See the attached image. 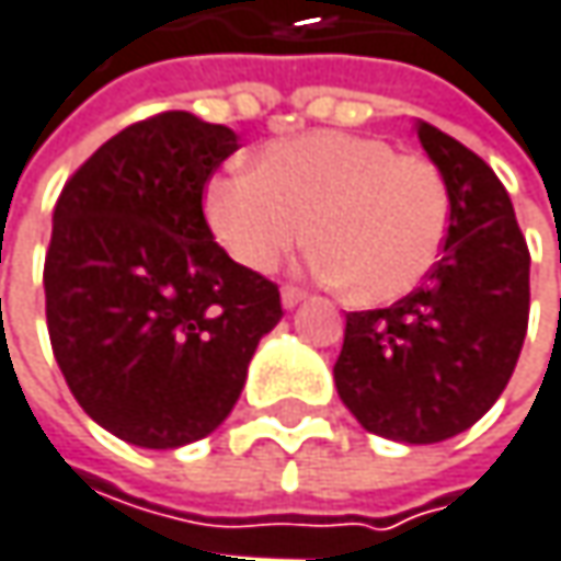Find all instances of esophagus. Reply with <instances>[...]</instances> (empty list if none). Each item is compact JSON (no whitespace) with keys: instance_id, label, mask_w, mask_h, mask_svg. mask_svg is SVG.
<instances>
[{"instance_id":"obj_1","label":"esophagus","mask_w":561,"mask_h":561,"mask_svg":"<svg viewBox=\"0 0 561 561\" xmlns=\"http://www.w3.org/2000/svg\"><path fill=\"white\" fill-rule=\"evenodd\" d=\"M301 298H305V291H301V288H295V285H285V288H282V308H288V311H291V308H298V305H301Z\"/></svg>"}]
</instances>
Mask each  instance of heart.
Wrapping results in <instances>:
<instances>
[{"label": "heart", "instance_id": "b5f03b06", "mask_svg": "<svg viewBox=\"0 0 561 561\" xmlns=\"http://www.w3.org/2000/svg\"><path fill=\"white\" fill-rule=\"evenodd\" d=\"M205 218L230 256L273 273L318 243L311 266L356 305H388L427 279L449 228V188L431 160L373 134L308 130L260 150L256 170L205 188Z\"/></svg>", "mask_w": 561, "mask_h": 561}]
</instances>
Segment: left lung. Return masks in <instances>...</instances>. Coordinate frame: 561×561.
I'll list each match as a JSON object with an SVG mask.
<instances>
[{"instance_id": "obj_1", "label": "left lung", "mask_w": 561, "mask_h": 561, "mask_svg": "<svg viewBox=\"0 0 561 561\" xmlns=\"http://www.w3.org/2000/svg\"><path fill=\"white\" fill-rule=\"evenodd\" d=\"M414 128L449 188L443 253L391 308L346 314L333 382L366 431L421 446L469 431L511 382L530 318V250L482 157L427 122Z\"/></svg>"}]
</instances>
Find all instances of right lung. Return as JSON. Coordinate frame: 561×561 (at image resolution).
<instances>
[{"instance_id":"1","label":"right lung","mask_w":561,"mask_h":561,"mask_svg":"<svg viewBox=\"0 0 561 561\" xmlns=\"http://www.w3.org/2000/svg\"><path fill=\"white\" fill-rule=\"evenodd\" d=\"M237 134L163 112L105 140L54 208L47 331L79 408L118 439L176 449L221 427L282 318L279 288L233 263L202 211Z\"/></svg>"}]
</instances>
